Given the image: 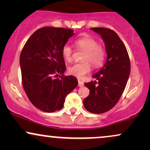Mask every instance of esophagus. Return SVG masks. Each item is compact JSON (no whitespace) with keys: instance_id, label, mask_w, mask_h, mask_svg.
<instances>
[{"instance_id":"1","label":"esophagus","mask_w":150,"mask_h":150,"mask_svg":"<svg viewBox=\"0 0 150 150\" xmlns=\"http://www.w3.org/2000/svg\"><path fill=\"white\" fill-rule=\"evenodd\" d=\"M78 86H79V87H83V86H84L83 82H82V81H81V80H78Z\"/></svg>"}]
</instances>
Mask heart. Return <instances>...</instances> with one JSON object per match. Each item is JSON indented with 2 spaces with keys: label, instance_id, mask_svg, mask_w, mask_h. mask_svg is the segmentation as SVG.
Returning <instances> with one entry per match:
<instances>
[{
  "label": "heart",
  "instance_id": "b5f03b06",
  "mask_svg": "<svg viewBox=\"0 0 150 150\" xmlns=\"http://www.w3.org/2000/svg\"><path fill=\"white\" fill-rule=\"evenodd\" d=\"M75 46L78 49L87 52L84 58V61H89L95 68L102 65L105 58V51L101 46H99V42L91 37H83L79 38L75 42ZM62 56L65 61L70 62L73 58V49L69 44H66L61 50ZM91 71V65L88 62L82 63H76L69 67L68 72L70 75L82 78L85 75Z\"/></svg>",
  "mask_w": 150,
  "mask_h": 150
}]
</instances>
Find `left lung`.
<instances>
[{"label":"left lung","mask_w":150,"mask_h":150,"mask_svg":"<svg viewBox=\"0 0 150 150\" xmlns=\"http://www.w3.org/2000/svg\"><path fill=\"white\" fill-rule=\"evenodd\" d=\"M90 30L101 36L107 58L104 66L92 75L97 80L85 83L89 94L83 104L89 112L102 113L111 109L121 97L130 75V59L124 44L114 31L103 27Z\"/></svg>","instance_id":"left-lung-1"}]
</instances>
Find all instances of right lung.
I'll use <instances>...</instances> for the list:
<instances>
[{
    "label": "right lung",
    "mask_w": 150,
    "mask_h": 150,
    "mask_svg": "<svg viewBox=\"0 0 150 150\" xmlns=\"http://www.w3.org/2000/svg\"><path fill=\"white\" fill-rule=\"evenodd\" d=\"M73 32L42 27L32 34L22 50L20 65L23 88L32 104L45 112L61 110L66 96L78 85L73 75L63 76L66 68L61 50Z\"/></svg>",
    "instance_id": "obj_1"
}]
</instances>
